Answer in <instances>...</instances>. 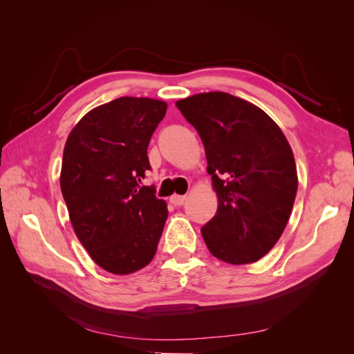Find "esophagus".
<instances>
[{
    "mask_svg": "<svg viewBox=\"0 0 354 354\" xmlns=\"http://www.w3.org/2000/svg\"><path fill=\"white\" fill-rule=\"evenodd\" d=\"M186 196H180V195H173L169 198V202L173 203V205H176V207H180V205H183V203L186 202Z\"/></svg>",
    "mask_w": 354,
    "mask_h": 354,
    "instance_id": "esophagus-1",
    "label": "esophagus"
}]
</instances>
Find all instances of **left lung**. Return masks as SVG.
<instances>
[{"mask_svg":"<svg viewBox=\"0 0 354 354\" xmlns=\"http://www.w3.org/2000/svg\"><path fill=\"white\" fill-rule=\"evenodd\" d=\"M196 128L218 208L201 229L209 252L229 264L259 261L279 241L298 189L292 149L259 106L223 91L181 99Z\"/></svg>","mask_w":354,"mask_h":354,"instance_id":"1","label":"left lung"}]
</instances>
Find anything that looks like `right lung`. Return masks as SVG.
Returning a JSON list of instances; mask_svg holds the SVG:
<instances>
[{
    "instance_id": "add662e5",
    "label": "right lung",
    "mask_w": 354,
    "mask_h": 354,
    "mask_svg": "<svg viewBox=\"0 0 354 354\" xmlns=\"http://www.w3.org/2000/svg\"><path fill=\"white\" fill-rule=\"evenodd\" d=\"M167 103L120 97L85 113L63 149L60 189L75 234L93 261L130 274L152 261L167 202L138 186L151 169L147 146Z\"/></svg>"
}]
</instances>
